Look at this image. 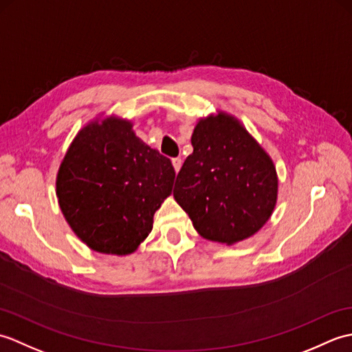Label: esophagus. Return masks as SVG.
<instances>
[{
	"instance_id": "obj_1",
	"label": "esophagus",
	"mask_w": 352,
	"mask_h": 352,
	"mask_svg": "<svg viewBox=\"0 0 352 352\" xmlns=\"http://www.w3.org/2000/svg\"><path fill=\"white\" fill-rule=\"evenodd\" d=\"M182 164H183V160L180 159V157H175V159H172V166H174L175 172H178V170H180V168H182Z\"/></svg>"
}]
</instances>
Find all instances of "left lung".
<instances>
[{"mask_svg": "<svg viewBox=\"0 0 352 352\" xmlns=\"http://www.w3.org/2000/svg\"><path fill=\"white\" fill-rule=\"evenodd\" d=\"M174 198L204 239L233 245L271 218L278 178L265 149L227 113L199 119Z\"/></svg>", "mask_w": 352, "mask_h": 352, "instance_id": "left-lung-1", "label": "left lung"}]
</instances>
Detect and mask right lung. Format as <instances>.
Returning <instances> with one entry per match:
<instances>
[{
    "mask_svg": "<svg viewBox=\"0 0 352 352\" xmlns=\"http://www.w3.org/2000/svg\"><path fill=\"white\" fill-rule=\"evenodd\" d=\"M174 178L170 160L144 144L130 121L109 118L72 140L57 174V198L89 248L125 256L151 233Z\"/></svg>",
    "mask_w": 352,
    "mask_h": 352,
    "instance_id": "add662e5",
    "label": "right lung"
}]
</instances>
